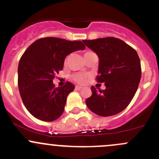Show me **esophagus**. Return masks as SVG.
<instances>
[{
    "label": "esophagus",
    "instance_id": "1",
    "mask_svg": "<svg viewBox=\"0 0 159 159\" xmlns=\"http://www.w3.org/2000/svg\"><path fill=\"white\" fill-rule=\"evenodd\" d=\"M82 89L81 86H76V87H75V89H76V90H80V89Z\"/></svg>",
    "mask_w": 159,
    "mask_h": 159
}]
</instances>
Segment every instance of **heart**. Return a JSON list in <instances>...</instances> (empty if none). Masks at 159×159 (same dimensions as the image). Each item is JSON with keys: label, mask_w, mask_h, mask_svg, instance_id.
Listing matches in <instances>:
<instances>
[{"label": "heart", "mask_w": 159, "mask_h": 159, "mask_svg": "<svg viewBox=\"0 0 159 159\" xmlns=\"http://www.w3.org/2000/svg\"><path fill=\"white\" fill-rule=\"evenodd\" d=\"M89 52H91L90 51L86 52L84 54V56ZM69 59H70V56H67L65 58L64 63L66 64L67 62H68ZM71 78H72V80L75 82V83H78V84H80V85H84V84H86V83L88 82V80H89L90 76H89V74H87V73H75V74H73V76H72Z\"/></svg>", "instance_id": "b5f03b06"}]
</instances>
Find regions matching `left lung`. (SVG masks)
<instances>
[{"label": "left lung", "mask_w": 159, "mask_h": 159, "mask_svg": "<svg viewBox=\"0 0 159 159\" xmlns=\"http://www.w3.org/2000/svg\"><path fill=\"white\" fill-rule=\"evenodd\" d=\"M83 42L98 56L97 81L104 83L106 86L105 89L97 90L92 86V96L86 100V106L102 117L119 114L131 103L139 85L141 68L138 53L117 38L83 40Z\"/></svg>", "instance_id": "left-lung-1"}]
</instances>
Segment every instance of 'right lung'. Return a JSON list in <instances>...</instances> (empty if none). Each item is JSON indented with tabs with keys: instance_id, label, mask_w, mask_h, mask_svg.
<instances>
[{
	"instance_id": "right-lung-1",
	"label": "right lung",
	"mask_w": 159,
	"mask_h": 159,
	"mask_svg": "<svg viewBox=\"0 0 159 159\" xmlns=\"http://www.w3.org/2000/svg\"><path fill=\"white\" fill-rule=\"evenodd\" d=\"M85 48L81 41L46 37L27 48L18 64V85L23 103L31 115L48 122L62 115L67 96L75 86L66 82L63 86L55 87L52 80L63 69L67 55Z\"/></svg>"
}]
</instances>
